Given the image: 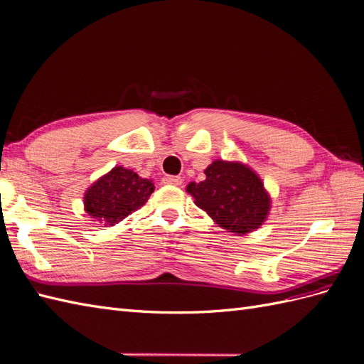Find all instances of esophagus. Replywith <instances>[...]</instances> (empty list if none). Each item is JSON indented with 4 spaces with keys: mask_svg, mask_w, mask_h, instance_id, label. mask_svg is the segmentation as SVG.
I'll use <instances>...</instances> for the list:
<instances>
[{
    "mask_svg": "<svg viewBox=\"0 0 364 364\" xmlns=\"http://www.w3.org/2000/svg\"><path fill=\"white\" fill-rule=\"evenodd\" d=\"M164 183L168 185H182V179L179 176H165L164 177Z\"/></svg>",
    "mask_w": 364,
    "mask_h": 364,
    "instance_id": "obj_1",
    "label": "esophagus"
}]
</instances>
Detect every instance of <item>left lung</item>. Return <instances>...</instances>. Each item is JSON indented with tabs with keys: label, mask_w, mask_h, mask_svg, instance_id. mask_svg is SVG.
Segmentation results:
<instances>
[{
	"label": "left lung",
	"mask_w": 364,
	"mask_h": 364,
	"mask_svg": "<svg viewBox=\"0 0 364 364\" xmlns=\"http://www.w3.org/2000/svg\"><path fill=\"white\" fill-rule=\"evenodd\" d=\"M203 173L205 181L190 182L187 191L219 227L242 236L267 220L272 198L253 168L237 161L216 159Z\"/></svg>",
	"instance_id": "1"
}]
</instances>
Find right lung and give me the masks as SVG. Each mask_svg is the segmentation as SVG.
<instances>
[{"instance_id": "obj_1", "label": "right lung", "mask_w": 364, "mask_h": 364, "mask_svg": "<svg viewBox=\"0 0 364 364\" xmlns=\"http://www.w3.org/2000/svg\"><path fill=\"white\" fill-rule=\"evenodd\" d=\"M153 191V181L125 166H114L85 191L83 205L95 223L112 227L145 205Z\"/></svg>"}]
</instances>
